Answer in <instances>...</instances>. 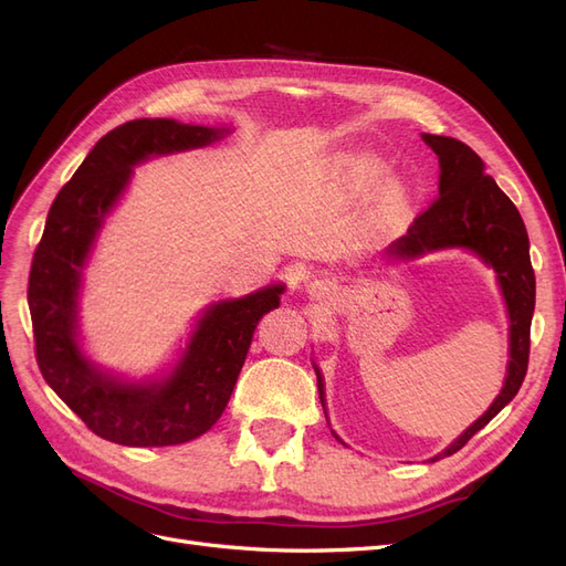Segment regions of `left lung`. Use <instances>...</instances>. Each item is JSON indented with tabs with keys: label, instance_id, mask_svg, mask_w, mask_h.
<instances>
[{
	"label": "left lung",
	"instance_id": "8db88e82",
	"mask_svg": "<svg viewBox=\"0 0 566 566\" xmlns=\"http://www.w3.org/2000/svg\"><path fill=\"white\" fill-rule=\"evenodd\" d=\"M422 139L439 158V196L430 208L413 219L406 235L389 245L387 254L410 260V256L449 245L476 252L499 273L512 323L505 387L486 413L443 451V455H453L499 416L503 406L515 399L524 382L531 349V316H534L536 304V276L528 260V235L520 210L484 172L482 158L468 144L451 139V136L422 134ZM316 378L323 403L318 370Z\"/></svg>",
	"mask_w": 566,
	"mask_h": 566
}]
</instances>
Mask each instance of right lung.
<instances>
[{
	"label": "right lung",
	"instance_id": "1",
	"mask_svg": "<svg viewBox=\"0 0 566 566\" xmlns=\"http://www.w3.org/2000/svg\"><path fill=\"white\" fill-rule=\"evenodd\" d=\"M221 129L175 119H129L101 136L56 200L32 256L28 304L42 378L90 430L123 447H172L205 434L224 413L260 318L283 285L210 306L184 361L163 385H123L96 370L75 339L80 271L94 235L148 156L205 146Z\"/></svg>",
	"mask_w": 566,
	"mask_h": 566
}]
</instances>
